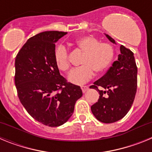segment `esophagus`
Listing matches in <instances>:
<instances>
[{
    "instance_id": "obj_1",
    "label": "esophagus",
    "mask_w": 152,
    "mask_h": 152,
    "mask_svg": "<svg viewBox=\"0 0 152 152\" xmlns=\"http://www.w3.org/2000/svg\"><path fill=\"white\" fill-rule=\"evenodd\" d=\"M89 89L88 86H81V90H82L83 93H85L86 91H88V90Z\"/></svg>"
}]
</instances>
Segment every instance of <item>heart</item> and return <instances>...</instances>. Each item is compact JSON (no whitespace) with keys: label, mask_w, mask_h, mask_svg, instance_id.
I'll use <instances>...</instances> for the list:
<instances>
[{"label":"heart","mask_w":152,"mask_h":152,"mask_svg":"<svg viewBox=\"0 0 152 152\" xmlns=\"http://www.w3.org/2000/svg\"><path fill=\"white\" fill-rule=\"evenodd\" d=\"M75 45L84 52L80 61L82 65L73 70L68 75V80L75 85H83L94 77V72H103L112 63L114 57L113 47L107 42H100L92 36H84L75 42ZM56 65L60 71L67 72L70 68L68 50L64 45H60L55 52Z\"/></svg>","instance_id":"b5f03b06"}]
</instances>
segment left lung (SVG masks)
Instances as JSON below:
<instances>
[{
	"mask_svg": "<svg viewBox=\"0 0 152 152\" xmlns=\"http://www.w3.org/2000/svg\"><path fill=\"white\" fill-rule=\"evenodd\" d=\"M106 36L116 44L112 37ZM90 88L100 94L98 101L91 107L96 119L112 123L123 119L132 107L137 91V66L133 52L121 45L117 61Z\"/></svg>",
	"mask_w": 152,
	"mask_h": 152,
	"instance_id": "1",
	"label": "left lung"
}]
</instances>
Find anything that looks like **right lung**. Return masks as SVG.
Listing matches in <instances>:
<instances>
[{
  "mask_svg": "<svg viewBox=\"0 0 152 152\" xmlns=\"http://www.w3.org/2000/svg\"><path fill=\"white\" fill-rule=\"evenodd\" d=\"M65 32L45 31L29 38L15 58L18 97L36 121L50 127L66 123L82 96L80 86L68 82L55 60L56 42Z\"/></svg>",
  "mask_w": 152,
  "mask_h": 152,
  "instance_id": "add662e5",
  "label": "right lung"
}]
</instances>
